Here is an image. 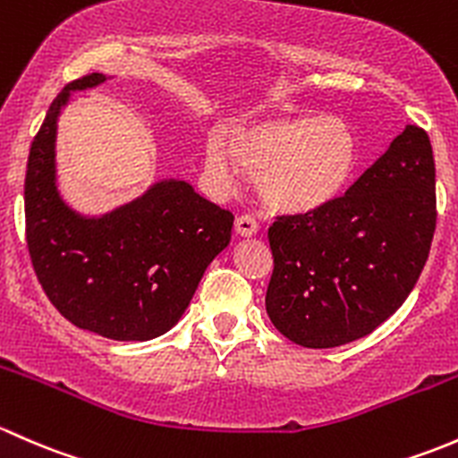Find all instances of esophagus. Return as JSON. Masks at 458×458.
Returning <instances> with one entry per match:
<instances>
[{"mask_svg":"<svg viewBox=\"0 0 458 458\" xmlns=\"http://www.w3.org/2000/svg\"><path fill=\"white\" fill-rule=\"evenodd\" d=\"M233 229L240 238H253L258 233V223L251 216H240V218H235Z\"/></svg>","mask_w":458,"mask_h":458,"instance_id":"34e87169","label":"esophagus"}]
</instances>
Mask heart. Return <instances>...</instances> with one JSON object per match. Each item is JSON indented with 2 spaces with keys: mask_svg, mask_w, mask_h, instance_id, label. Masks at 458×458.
<instances>
[{
  "mask_svg": "<svg viewBox=\"0 0 458 458\" xmlns=\"http://www.w3.org/2000/svg\"><path fill=\"white\" fill-rule=\"evenodd\" d=\"M205 174L231 185L253 174L264 209L289 218L324 214L346 198L361 167L357 131L342 116H256L231 121L202 149Z\"/></svg>",
  "mask_w": 458,
  "mask_h": 458,
  "instance_id": "obj_1",
  "label": "heart"
}]
</instances>
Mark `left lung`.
Returning a JSON list of instances; mask_svg holds the SVG:
<instances>
[{
  "instance_id": "obj_1",
  "label": "left lung",
  "mask_w": 458,
  "mask_h": 458,
  "mask_svg": "<svg viewBox=\"0 0 458 458\" xmlns=\"http://www.w3.org/2000/svg\"><path fill=\"white\" fill-rule=\"evenodd\" d=\"M435 157L408 125L333 209L277 218L268 229L267 313L306 348H335L375 331L417 284L437 227Z\"/></svg>"
}]
</instances>
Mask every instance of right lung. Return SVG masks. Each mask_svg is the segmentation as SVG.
<instances>
[{"instance_id":"obj_1","label":"right lung","mask_w":458,"mask_h":458,"mask_svg":"<svg viewBox=\"0 0 458 458\" xmlns=\"http://www.w3.org/2000/svg\"><path fill=\"white\" fill-rule=\"evenodd\" d=\"M107 79H77L50 103L28 157L26 240L37 277L65 319L116 342H148L182 318L202 273L227 249L233 214L181 178H160L98 216L68 205L56 174L59 119L72 92Z\"/></svg>"}]
</instances>
